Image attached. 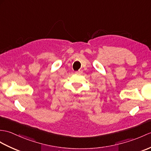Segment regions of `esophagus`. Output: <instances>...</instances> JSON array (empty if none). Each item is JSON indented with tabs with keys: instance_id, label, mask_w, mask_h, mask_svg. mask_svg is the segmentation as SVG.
<instances>
[{
	"instance_id": "esophagus-1",
	"label": "esophagus",
	"mask_w": 151,
	"mask_h": 151,
	"mask_svg": "<svg viewBox=\"0 0 151 151\" xmlns=\"http://www.w3.org/2000/svg\"><path fill=\"white\" fill-rule=\"evenodd\" d=\"M75 73H76V74H82V73H83V71H82V70H78V71H76Z\"/></svg>"
}]
</instances>
